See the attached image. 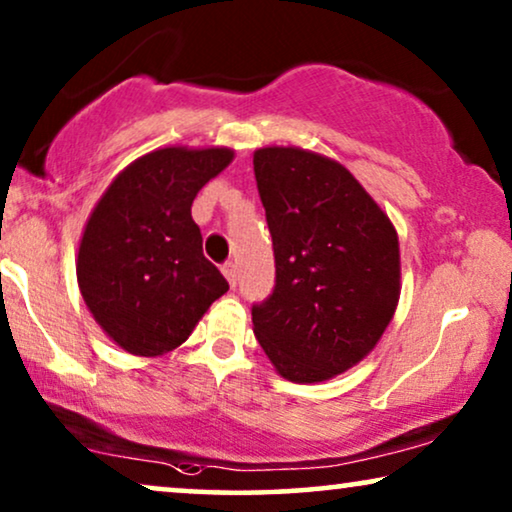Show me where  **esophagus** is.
Returning <instances> with one entry per match:
<instances>
[{"label": "esophagus", "mask_w": 512, "mask_h": 512, "mask_svg": "<svg viewBox=\"0 0 512 512\" xmlns=\"http://www.w3.org/2000/svg\"><path fill=\"white\" fill-rule=\"evenodd\" d=\"M221 270H223V275H226L228 284L230 286H237V277H240V275H237V265L233 261H228V263H223Z\"/></svg>", "instance_id": "34e87169"}]
</instances>
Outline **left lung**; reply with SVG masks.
Returning <instances> with one entry per match:
<instances>
[{
    "instance_id": "obj_1",
    "label": "left lung",
    "mask_w": 512,
    "mask_h": 512,
    "mask_svg": "<svg viewBox=\"0 0 512 512\" xmlns=\"http://www.w3.org/2000/svg\"><path fill=\"white\" fill-rule=\"evenodd\" d=\"M275 251V289L251 307L254 333L279 375L321 382L382 338L401 293L389 216L335 160L293 146L254 153Z\"/></svg>"
}]
</instances>
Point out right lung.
I'll return each instance as SVG.
<instances>
[{
    "label": "right lung",
    "instance_id": "1",
    "mask_svg": "<svg viewBox=\"0 0 512 512\" xmlns=\"http://www.w3.org/2000/svg\"><path fill=\"white\" fill-rule=\"evenodd\" d=\"M230 160V149H158L125 167L90 214L76 263L79 289L125 352H172L228 291L202 254L191 205Z\"/></svg>",
    "mask_w": 512,
    "mask_h": 512
}]
</instances>
